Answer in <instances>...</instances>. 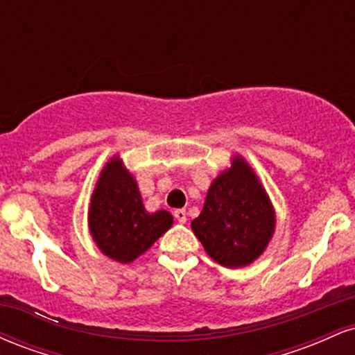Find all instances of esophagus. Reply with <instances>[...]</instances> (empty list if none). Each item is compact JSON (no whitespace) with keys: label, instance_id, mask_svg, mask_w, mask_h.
<instances>
[{"label":"esophagus","instance_id":"obj_1","mask_svg":"<svg viewBox=\"0 0 355 355\" xmlns=\"http://www.w3.org/2000/svg\"><path fill=\"white\" fill-rule=\"evenodd\" d=\"M173 215H175V218H177L180 223H185L187 222V210L185 209L175 210Z\"/></svg>","mask_w":355,"mask_h":355}]
</instances>
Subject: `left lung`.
Returning <instances> with one entry per match:
<instances>
[{
	"mask_svg": "<svg viewBox=\"0 0 355 355\" xmlns=\"http://www.w3.org/2000/svg\"><path fill=\"white\" fill-rule=\"evenodd\" d=\"M275 222V209L262 182L242 155H234L229 168L211 182L191 230L210 259L239 268L263 254Z\"/></svg>",
	"mask_w": 355,
	"mask_h": 355,
	"instance_id": "left-lung-1",
	"label": "left lung"
}]
</instances>
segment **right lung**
<instances>
[{"label": "right lung", "instance_id": "right-lung-1", "mask_svg": "<svg viewBox=\"0 0 355 355\" xmlns=\"http://www.w3.org/2000/svg\"><path fill=\"white\" fill-rule=\"evenodd\" d=\"M173 225L170 211H146L138 183L120 155L101 168L88 209V229L103 255L132 263Z\"/></svg>", "mask_w": 355, "mask_h": 355}]
</instances>
